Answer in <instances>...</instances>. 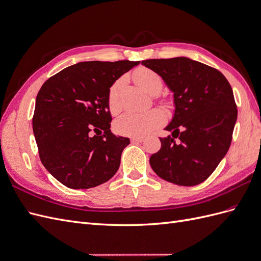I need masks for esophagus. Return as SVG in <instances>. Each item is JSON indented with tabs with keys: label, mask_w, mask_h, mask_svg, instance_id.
<instances>
[{
	"label": "esophagus",
	"mask_w": 261,
	"mask_h": 261,
	"mask_svg": "<svg viewBox=\"0 0 261 261\" xmlns=\"http://www.w3.org/2000/svg\"><path fill=\"white\" fill-rule=\"evenodd\" d=\"M130 141L133 144H138V143H143L144 138L143 137H132Z\"/></svg>",
	"instance_id": "34e87169"
}]
</instances>
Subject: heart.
<instances>
[{
  "mask_svg": "<svg viewBox=\"0 0 261 261\" xmlns=\"http://www.w3.org/2000/svg\"><path fill=\"white\" fill-rule=\"evenodd\" d=\"M133 80L150 94L159 93L163 86L161 76L148 67L137 68L133 73ZM123 84L124 80L120 78V80L115 81L109 89L108 108L112 114H116L122 108L121 90ZM162 103L168 105L169 102L163 100ZM164 121L165 116L161 110L152 109L146 112H124L115 118L113 126L115 132L120 134V135L129 137H143L161 126Z\"/></svg>",
  "mask_w": 261,
  "mask_h": 261,
  "instance_id": "obj_1",
  "label": "heart"
}]
</instances>
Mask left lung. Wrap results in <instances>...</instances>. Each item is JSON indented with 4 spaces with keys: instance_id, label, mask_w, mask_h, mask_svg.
I'll return each instance as SVG.
<instances>
[{
    "instance_id": "8db88e82",
    "label": "left lung",
    "mask_w": 261,
    "mask_h": 261,
    "mask_svg": "<svg viewBox=\"0 0 261 261\" xmlns=\"http://www.w3.org/2000/svg\"><path fill=\"white\" fill-rule=\"evenodd\" d=\"M174 93L175 111L149 162L158 176L180 186L206 180L230 148L238 109L231 85L218 69L188 58L141 62ZM179 139L175 141V138Z\"/></svg>"
}]
</instances>
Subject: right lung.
<instances>
[{
  "instance_id": "add662e5",
  "label": "right lung",
  "mask_w": 261,
  "mask_h": 261,
  "mask_svg": "<svg viewBox=\"0 0 261 261\" xmlns=\"http://www.w3.org/2000/svg\"><path fill=\"white\" fill-rule=\"evenodd\" d=\"M139 63L81 62L50 77L39 90L33 117L39 156L63 185L92 188L117 172L129 139L110 129L108 92Z\"/></svg>"
}]
</instances>
